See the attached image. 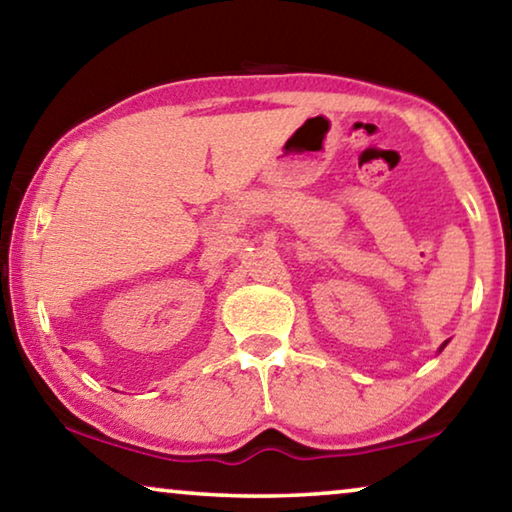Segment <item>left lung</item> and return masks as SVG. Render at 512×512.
I'll list each match as a JSON object with an SVG mask.
<instances>
[{
    "instance_id": "1",
    "label": "left lung",
    "mask_w": 512,
    "mask_h": 512,
    "mask_svg": "<svg viewBox=\"0 0 512 512\" xmlns=\"http://www.w3.org/2000/svg\"><path fill=\"white\" fill-rule=\"evenodd\" d=\"M444 346H446V342H444V344H442V346H440V351H442V348H444Z\"/></svg>"
}]
</instances>
